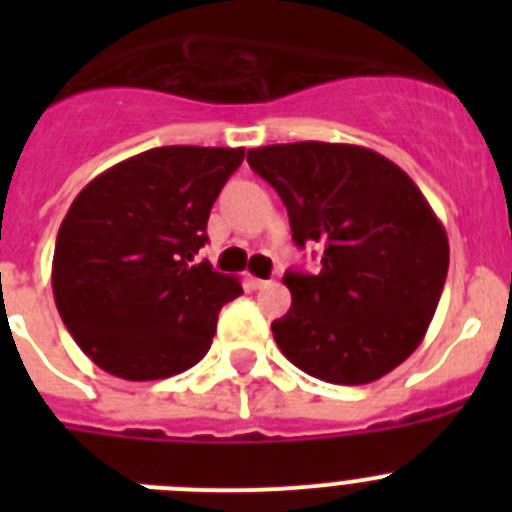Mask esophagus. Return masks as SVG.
<instances>
[{"instance_id":"1","label":"esophagus","mask_w":512,"mask_h":512,"mask_svg":"<svg viewBox=\"0 0 512 512\" xmlns=\"http://www.w3.org/2000/svg\"><path fill=\"white\" fill-rule=\"evenodd\" d=\"M248 284H251L253 289H264V287H269V279H259V277H251L248 279Z\"/></svg>"}]
</instances>
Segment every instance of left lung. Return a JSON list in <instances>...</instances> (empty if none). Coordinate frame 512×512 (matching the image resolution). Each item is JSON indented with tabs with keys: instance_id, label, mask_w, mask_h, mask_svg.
<instances>
[{
	"instance_id": "obj_1",
	"label": "left lung",
	"mask_w": 512,
	"mask_h": 512,
	"mask_svg": "<svg viewBox=\"0 0 512 512\" xmlns=\"http://www.w3.org/2000/svg\"><path fill=\"white\" fill-rule=\"evenodd\" d=\"M277 189L292 241L323 246L318 274L287 271L292 307L271 323L297 369L369 384L413 354L449 271V238L400 166L348 143H279L248 151Z\"/></svg>"
}]
</instances>
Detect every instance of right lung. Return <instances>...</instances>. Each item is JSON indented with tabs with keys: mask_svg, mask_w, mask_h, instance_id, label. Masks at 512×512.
<instances>
[{
	"mask_svg": "<svg viewBox=\"0 0 512 512\" xmlns=\"http://www.w3.org/2000/svg\"><path fill=\"white\" fill-rule=\"evenodd\" d=\"M246 151L164 146L102 171L63 217L53 297L79 348L130 382L187 372L241 282L197 264L207 217Z\"/></svg>",
	"mask_w": 512,
	"mask_h": 512,
	"instance_id": "1",
	"label": "right lung"
}]
</instances>
